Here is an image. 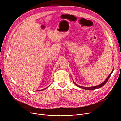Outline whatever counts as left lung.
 Here are the masks:
<instances>
[{
	"label": "left lung",
	"instance_id": "1",
	"mask_svg": "<svg viewBox=\"0 0 121 121\" xmlns=\"http://www.w3.org/2000/svg\"><path fill=\"white\" fill-rule=\"evenodd\" d=\"M113 72V70L111 72V73H110V74L109 75V76H108V77L107 78V79H106V80H105V81L103 82V83H102V84H101L100 85H98V86H94V87H81V86H79V85H77V84H76L75 83H74V81H73V82H74V83L76 85L77 87H79V88H82V89H86V90H95V89H98V88H101L102 87H103V86L107 82V81H108V80H109V78L110 77V76H111V74H112V72Z\"/></svg>",
	"mask_w": 121,
	"mask_h": 121
}]
</instances>
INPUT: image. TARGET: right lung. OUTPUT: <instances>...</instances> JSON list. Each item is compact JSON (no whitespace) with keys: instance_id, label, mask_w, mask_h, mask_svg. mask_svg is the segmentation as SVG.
Masks as SVG:
<instances>
[{"instance_id":"obj_1","label":"right lung","mask_w":121,"mask_h":121,"mask_svg":"<svg viewBox=\"0 0 121 121\" xmlns=\"http://www.w3.org/2000/svg\"><path fill=\"white\" fill-rule=\"evenodd\" d=\"M48 87H49V86H48ZM48 87H47V88H48Z\"/></svg>"}]
</instances>
